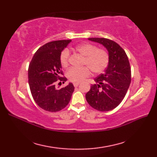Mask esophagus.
<instances>
[{
    "label": "esophagus",
    "instance_id": "obj_1",
    "mask_svg": "<svg viewBox=\"0 0 157 157\" xmlns=\"http://www.w3.org/2000/svg\"><path fill=\"white\" fill-rule=\"evenodd\" d=\"M79 83H73V86H75V87H78V86H79Z\"/></svg>",
    "mask_w": 157,
    "mask_h": 157
}]
</instances>
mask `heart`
Segmentation results:
<instances>
[{"label": "heart", "instance_id": "1", "mask_svg": "<svg viewBox=\"0 0 157 157\" xmlns=\"http://www.w3.org/2000/svg\"><path fill=\"white\" fill-rule=\"evenodd\" d=\"M75 50L84 56L83 65H86L81 68L71 67L66 73L69 81L79 82L91 74V71L98 74L107 67L109 63V55L105 49L98 48L97 46L90 43H83L77 46ZM70 52L67 48L63 49L59 56V61L63 67H67L69 64Z\"/></svg>", "mask_w": 157, "mask_h": 157}]
</instances>
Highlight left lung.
I'll return each mask as SVG.
<instances>
[{
	"label": "left lung",
	"mask_w": 157,
	"mask_h": 157,
	"mask_svg": "<svg viewBox=\"0 0 157 157\" xmlns=\"http://www.w3.org/2000/svg\"><path fill=\"white\" fill-rule=\"evenodd\" d=\"M107 49L109 63L105 72L94 79L86 98L92 108L109 111L116 108L124 98L131 82V67L124 50L117 43L105 38H90Z\"/></svg>",
	"instance_id": "left-lung-1"
}]
</instances>
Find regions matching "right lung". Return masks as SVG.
I'll list each match as a JSON object with an SVG mask.
<instances>
[{
    "mask_svg": "<svg viewBox=\"0 0 157 157\" xmlns=\"http://www.w3.org/2000/svg\"><path fill=\"white\" fill-rule=\"evenodd\" d=\"M71 40L52 41L39 48L29 63L28 83L32 97L40 107L49 112H57L69 104L74 91L72 83L56 89L55 83L67 81L59 61L61 51Z\"/></svg>",
    "mask_w": 157,
    "mask_h": 157,
    "instance_id": "right-lung-1",
    "label": "right lung"
}]
</instances>
